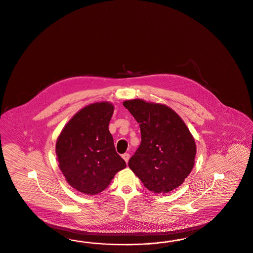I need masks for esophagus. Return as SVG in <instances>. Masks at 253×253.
Masks as SVG:
<instances>
[{
  "label": "esophagus",
  "instance_id": "obj_1",
  "mask_svg": "<svg viewBox=\"0 0 253 253\" xmlns=\"http://www.w3.org/2000/svg\"><path fill=\"white\" fill-rule=\"evenodd\" d=\"M122 158L126 162V164H128L129 159H130V154L129 153H124V154H122Z\"/></svg>",
  "mask_w": 253,
  "mask_h": 253
}]
</instances>
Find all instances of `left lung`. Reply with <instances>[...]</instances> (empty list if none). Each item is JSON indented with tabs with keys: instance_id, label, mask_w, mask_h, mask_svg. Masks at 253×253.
<instances>
[{
	"instance_id": "left-lung-1",
	"label": "left lung",
	"mask_w": 253,
	"mask_h": 253,
	"mask_svg": "<svg viewBox=\"0 0 253 253\" xmlns=\"http://www.w3.org/2000/svg\"><path fill=\"white\" fill-rule=\"evenodd\" d=\"M139 123L141 144L129 167L151 192L166 193L183 183L194 166L196 146L181 118L170 107L140 99L125 101Z\"/></svg>"
}]
</instances>
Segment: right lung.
Listing matches in <instances>:
<instances>
[{"label": "right lung", "mask_w": 253, "mask_h": 253, "mask_svg": "<svg viewBox=\"0 0 253 253\" xmlns=\"http://www.w3.org/2000/svg\"><path fill=\"white\" fill-rule=\"evenodd\" d=\"M113 112V105L107 102L87 105L70 120L57 140L60 169L79 192H103L116 173L126 167L108 130Z\"/></svg>", "instance_id": "add662e5"}]
</instances>
